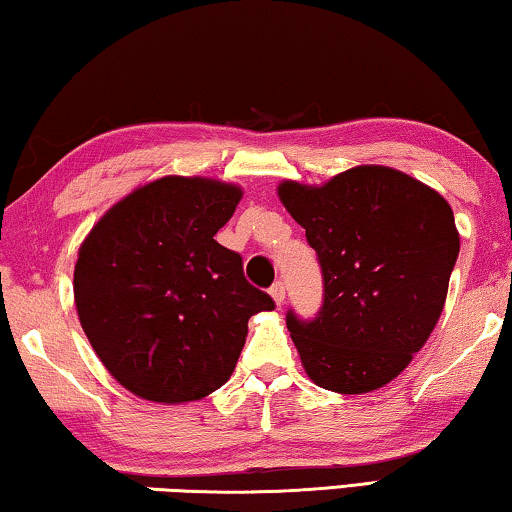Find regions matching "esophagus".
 <instances>
[{
    "mask_svg": "<svg viewBox=\"0 0 512 512\" xmlns=\"http://www.w3.org/2000/svg\"><path fill=\"white\" fill-rule=\"evenodd\" d=\"M270 296L275 298L277 305H282L284 298H286V286H284V282H275V284H272V286H270Z\"/></svg>",
    "mask_w": 512,
    "mask_h": 512,
    "instance_id": "1",
    "label": "esophagus"
}]
</instances>
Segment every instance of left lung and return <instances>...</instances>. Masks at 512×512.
Masks as SVG:
<instances>
[{
	"label": "left lung",
	"instance_id": "1",
	"mask_svg": "<svg viewBox=\"0 0 512 512\" xmlns=\"http://www.w3.org/2000/svg\"><path fill=\"white\" fill-rule=\"evenodd\" d=\"M279 198L305 228L321 268L319 312L286 326L319 387L366 394L412 361L443 312L459 256L452 207L422 181L361 165L321 188L296 181Z\"/></svg>",
	"mask_w": 512,
	"mask_h": 512
}]
</instances>
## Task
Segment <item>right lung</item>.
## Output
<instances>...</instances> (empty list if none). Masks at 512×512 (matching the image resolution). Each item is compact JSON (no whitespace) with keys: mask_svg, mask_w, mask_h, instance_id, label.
Here are the masks:
<instances>
[{"mask_svg":"<svg viewBox=\"0 0 512 512\" xmlns=\"http://www.w3.org/2000/svg\"><path fill=\"white\" fill-rule=\"evenodd\" d=\"M242 191L165 177L111 207L81 244L74 298L83 331L132 394L186 403L228 382L247 321L275 300L214 240Z\"/></svg>","mask_w":512,"mask_h":512,"instance_id":"right-lung-1","label":"right lung"}]
</instances>
